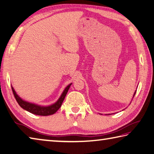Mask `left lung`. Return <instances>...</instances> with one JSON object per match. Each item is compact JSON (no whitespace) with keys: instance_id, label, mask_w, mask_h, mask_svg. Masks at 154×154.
Wrapping results in <instances>:
<instances>
[{"instance_id":"8db88e82","label":"left lung","mask_w":154,"mask_h":154,"mask_svg":"<svg viewBox=\"0 0 154 154\" xmlns=\"http://www.w3.org/2000/svg\"><path fill=\"white\" fill-rule=\"evenodd\" d=\"M136 91H135V92H134V95H133V97L132 98H134V95H135V94H136ZM110 114H108V115H110Z\"/></svg>"}]
</instances>
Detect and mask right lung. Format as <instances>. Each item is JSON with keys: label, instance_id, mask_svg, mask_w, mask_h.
Segmentation results:
<instances>
[{"label": "right lung", "instance_id": "obj_1", "mask_svg": "<svg viewBox=\"0 0 154 154\" xmlns=\"http://www.w3.org/2000/svg\"><path fill=\"white\" fill-rule=\"evenodd\" d=\"M72 83H70L69 85L65 87V89L63 90V93L61 94L60 97L59 98L58 100L55 103L51 104L49 106H41L38 105L37 104L29 103L28 101H26L21 99L17 94H16L15 90L14 88L12 86V90L13 94H14L15 99L17 101L18 104L23 109L28 111L32 114H35V115H40V116H49L55 113L59 110V109L61 107L62 103L64 100V99L66 94L68 92V90L69 89L70 86L71 85Z\"/></svg>", "mask_w": 154, "mask_h": 154}]
</instances>
